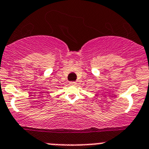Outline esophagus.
Segmentation results:
<instances>
[{"mask_svg": "<svg viewBox=\"0 0 149 149\" xmlns=\"http://www.w3.org/2000/svg\"><path fill=\"white\" fill-rule=\"evenodd\" d=\"M70 85H76V81H71V82H70Z\"/></svg>", "mask_w": 149, "mask_h": 149, "instance_id": "1", "label": "esophagus"}]
</instances>
